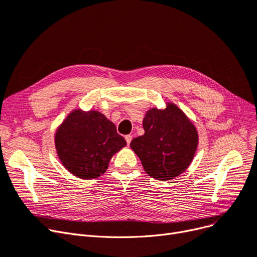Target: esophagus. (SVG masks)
<instances>
[{"label":"esophagus","mask_w":257,"mask_h":257,"mask_svg":"<svg viewBox=\"0 0 257 257\" xmlns=\"http://www.w3.org/2000/svg\"><path fill=\"white\" fill-rule=\"evenodd\" d=\"M125 140H126V142H127V145H130V142H131V140H132V136H130V135L126 136V137H125Z\"/></svg>","instance_id":"esophagus-1"}]
</instances>
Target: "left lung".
Returning a JSON list of instances; mask_svg holds the SVG:
<instances>
[{
	"instance_id": "left-lung-1",
	"label": "left lung",
	"mask_w": 257,
	"mask_h": 257,
	"mask_svg": "<svg viewBox=\"0 0 257 257\" xmlns=\"http://www.w3.org/2000/svg\"><path fill=\"white\" fill-rule=\"evenodd\" d=\"M145 134L130 146L151 178L166 181L182 174L192 163L198 145L194 123L176 104L164 110L147 111L143 119Z\"/></svg>"
}]
</instances>
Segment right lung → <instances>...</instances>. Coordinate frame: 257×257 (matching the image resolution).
I'll use <instances>...</instances> for the list:
<instances>
[{"mask_svg":"<svg viewBox=\"0 0 257 257\" xmlns=\"http://www.w3.org/2000/svg\"><path fill=\"white\" fill-rule=\"evenodd\" d=\"M55 145L63 166L88 180L106 172L112 156L126 146V141L100 112L74 110L57 130Z\"/></svg>","mask_w":257,"mask_h":257,"instance_id":"1","label":"right lung"}]
</instances>
